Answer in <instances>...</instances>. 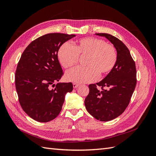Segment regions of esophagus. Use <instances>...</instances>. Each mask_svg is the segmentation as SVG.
Masks as SVG:
<instances>
[{"mask_svg":"<svg viewBox=\"0 0 156 156\" xmlns=\"http://www.w3.org/2000/svg\"><path fill=\"white\" fill-rule=\"evenodd\" d=\"M73 87L74 88H77V87H79V84L73 83Z\"/></svg>","mask_w":156,"mask_h":156,"instance_id":"obj_1","label":"esophagus"}]
</instances>
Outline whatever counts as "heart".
I'll return each mask as SVG.
<instances>
[{"mask_svg": "<svg viewBox=\"0 0 156 156\" xmlns=\"http://www.w3.org/2000/svg\"><path fill=\"white\" fill-rule=\"evenodd\" d=\"M58 59L64 68L76 64L79 57L84 58L86 67H77L68 71L66 79L75 83H91L100 77L110 73L117 61L115 47L105 40L95 37H87L77 40L73 46L65 43L60 47Z\"/></svg>", "mask_w": 156, "mask_h": 156, "instance_id": "heart-1", "label": "heart"}]
</instances>
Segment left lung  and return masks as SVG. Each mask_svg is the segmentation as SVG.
I'll list each match as a JSON object with an SVG mask.
<instances>
[{
    "mask_svg": "<svg viewBox=\"0 0 156 156\" xmlns=\"http://www.w3.org/2000/svg\"><path fill=\"white\" fill-rule=\"evenodd\" d=\"M96 34L105 36L114 45L117 61L115 68L102 81L89 84L84 105L96 119L107 122L119 116L128 106L136 87V71L135 61L123 42L105 33Z\"/></svg>",
    "mask_w": 156,
    "mask_h": 156,
    "instance_id": "8db88e82",
    "label": "left lung"
}]
</instances>
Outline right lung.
Wrapping results in <instances>:
<instances>
[{"label": "right lung", "mask_w": 156, "mask_h": 156, "mask_svg": "<svg viewBox=\"0 0 156 156\" xmlns=\"http://www.w3.org/2000/svg\"><path fill=\"white\" fill-rule=\"evenodd\" d=\"M74 34L50 33L32 41L17 64L15 83L19 101L27 114L40 122L55 119L62 110L72 83L59 81L64 73L57 56L60 47Z\"/></svg>", "instance_id": "right-lung-1"}]
</instances>
